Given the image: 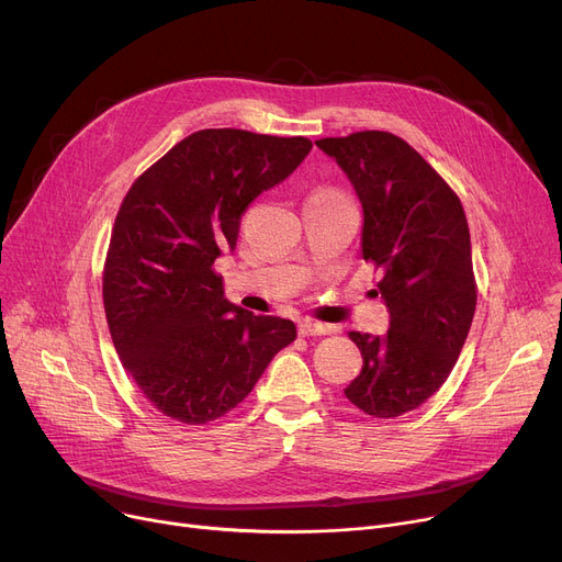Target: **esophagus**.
Instances as JSON below:
<instances>
[{
	"label": "esophagus",
	"mask_w": 562,
	"mask_h": 562,
	"mask_svg": "<svg viewBox=\"0 0 562 562\" xmlns=\"http://www.w3.org/2000/svg\"><path fill=\"white\" fill-rule=\"evenodd\" d=\"M299 333L303 337H316V335H330V333H335V328L328 326V323H316V321L305 318L299 323Z\"/></svg>",
	"instance_id": "1"
}]
</instances>
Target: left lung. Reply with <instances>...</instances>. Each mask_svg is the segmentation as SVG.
Segmentation results:
<instances>
[{"label":"left lung","mask_w":562,"mask_h":562,"mask_svg":"<svg viewBox=\"0 0 562 562\" xmlns=\"http://www.w3.org/2000/svg\"><path fill=\"white\" fill-rule=\"evenodd\" d=\"M316 145L362 202V257L382 269L390 310L385 335L348 333L364 364L344 394L371 417H401L445 385L476 312L467 216L432 166L390 132Z\"/></svg>","instance_id":"8db88e82"}]
</instances>
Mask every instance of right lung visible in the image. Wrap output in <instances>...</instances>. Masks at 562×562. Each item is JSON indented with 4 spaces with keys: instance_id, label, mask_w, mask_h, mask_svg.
Instances as JSON below:
<instances>
[{
    "instance_id": "obj_1",
    "label": "right lung",
    "mask_w": 562,
    "mask_h": 562,
    "mask_svg": "<svg viewBox=\"0 0 562 562\" xmlns=\"http://www.w3.org/2000/svg\"><path fill=\"white\" fill-rule=\"evenodd\" d=\"M310 150L303 136L200 130L127 191L104 263V312L123 367L166 417L198 426L227 415L296 339L293 321L229 303L214 261L236 248L248 204Z\"/></svg>"
}]
</instances>
